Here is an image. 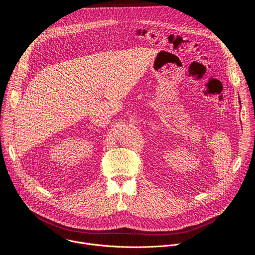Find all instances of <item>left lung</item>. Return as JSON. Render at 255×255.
<instances>
[{"mask_svg":"<svg viewBox=\"0 0 255 255\" xmlns=\"http://www.w3.org/2000/svg\"><path fill=\"white\" fill-rule=\"evenodd\" d=\"M239 103H240V100H239Z\"/></svg>","mask_w":255,"mask_h":255,"instance_id":"obj_1","label":"left lung"}]
</instances>
